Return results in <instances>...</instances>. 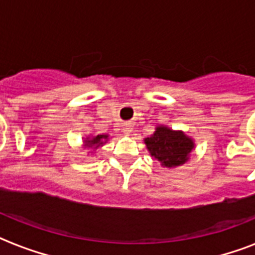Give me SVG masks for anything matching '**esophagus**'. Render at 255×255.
<instances>
[{"label": "esophagus", "mask_w": 255, "mask_h": 255, "mask_svg": "<svg viewBox=\"0 0 255 255\" xmlns=\"http://www.w3.org/2000/svg\"><path fill=\"white\" fill-rule=\"evenodd\" d=\"M132 131V124L131 123H124L123 124V132L126 135H129Z\"/></svg>", "instance_id": "obj_1"}]
</instances>
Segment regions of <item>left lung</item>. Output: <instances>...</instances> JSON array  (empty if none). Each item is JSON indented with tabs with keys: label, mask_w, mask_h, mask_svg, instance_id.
<instances>
[{
	"label": "left lung",
	"mask_w": 255,
	"mask_h": 255,
	"mask_svg": "<svg viewBox=\"0 0 255 255\" xmlns=\"http://www.w3.org/2000/svg\"><path fill=\"white\" fill-rule=\"evenodd\" d=\"M148 151L164 167H177L188 160L194 144L182 132H174L167 127H157L151 137L144 140Z\"/></svg>",
	"instance_id": "obj_1"
}]
</instances>
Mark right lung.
Returning a JSON list of instances; mask_svg holds the SVG:
<instances>
[{
	"instance_id": "add662e5",
	"label": "right lung",
	"mask_w": 255,
	"mask_h": 255,
	"mask_svg": "<svg viewBox=\"0 0 255 255\" xmlns=\"http://www.w3.org/2000/svg\"><path fill=\"white\" fill-rule=\"evenodd\" d=\"M107 135H98L96 137H92L91 140L86 141L88 147H99L100 144H103V140L107 139Z\"/></svg>"
}]
</instances>
